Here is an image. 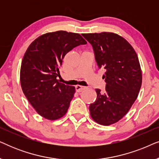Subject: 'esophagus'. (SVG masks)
Returning a JSON list of instances; mask_svg holds the SVG:
<instances>
[{"instance_id": "34e87169", "label": "esophagus", "mask_w": 159, "mask_h": 159, "mask_svg": "<svg viewBox=\"0 0 159 159\" xmlns=\"http://www.w3.org/2000/svg\"><path fill=\"white\" fill-rule=\"evenodd\" d=\"M84 88H85V87H83V86H80V85L75 86V90H76V91H77V93L82 92V90H84Z\"/></svg>"}]
</instances>
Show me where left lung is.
Instances as JSON below:
<instances>
[{"label":"left lung","mask_w":159,"mask_h":159,"mask_svg":"<svg viewBox=\"0 0 159 159\" xmlns=\"http://www.w3.org/2000/svg\"><path fill=\"white\" fill-rule=\"evenodd\" d=\"M90 43L99 69L106 70V90L96 89L97 98L90 105L91 117L110 125L122 118L138 98L142 84L140 62L132 45L112 32L82 34Z\"/></svg>","instance_id":"left-lung-1"}]
</instances>
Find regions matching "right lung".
Returning <instances> with one entry per match:
<instances>
[{
	"label": "right lung",
	"mask_w": 159,
	"mask_h": 159,
	"mask_svg": "<svg viewBox=\"0 0 159 159\" xmlns=\"http://www.w3.org/2000/svg\"><path fill=\"white\" fill-rule=\"evenodd\" d=\"M85 44L80 34L57 31L40 36L27 48L21 62V86L40 116L55 120L66 113L75 88L61 83L56 77L66 54Z\"/></svg>",
	"instance_id": "right-lung-1"
}]
</instances>
